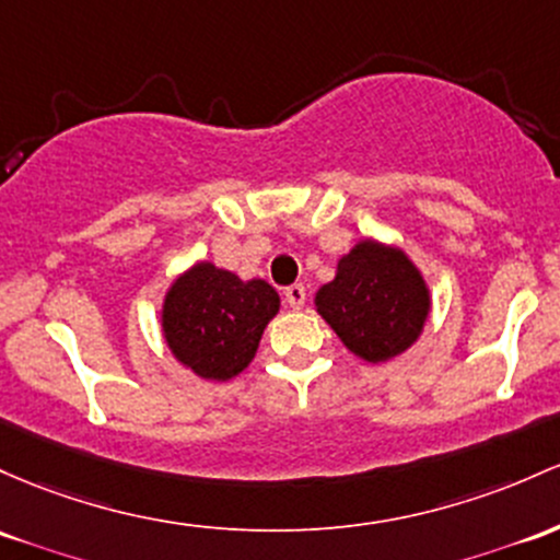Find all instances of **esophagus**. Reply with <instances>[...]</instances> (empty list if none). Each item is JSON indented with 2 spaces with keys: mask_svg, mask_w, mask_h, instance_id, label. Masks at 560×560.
Here are the masks:
<instances>
[{
  "mask_svg": "<svg viewBox=\"0 0 560 560\" xmlns=\"http://www.w3.org/2000/svg\"><path fill=\"white\" fill-rule=\"evenodd\" d=\"M284 300H287V305H290V308L300 311V308H303V305H305V287H303V284L287 287V290H284Z\"/></svg>",
  "mask_w": 560,
  "mask_h": 560,
  "instance_id": "obj_1",
  "label": "esophagus"
}]
</instances>
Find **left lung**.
Instances as JSON below:
<instances>
[{"mask_svg":"<svg viewBox=\"0 0 560 560\" xmlns=\"http://www.w3.org/2000/svg\"><path fill=\"white\" fill-rule=\"evenodd\" d=\"M313 305L350 353L385 364L420 340L433 300L407 252L359 238L337 260L335 279L318 287Z\"/></svg>","mask_w":560,"mask_h":560,"instance_id":"8db88e82","label":"left lung"}]
</instances>
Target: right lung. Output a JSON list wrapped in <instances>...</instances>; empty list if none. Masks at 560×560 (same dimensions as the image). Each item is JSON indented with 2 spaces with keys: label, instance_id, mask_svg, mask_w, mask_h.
Masks as SVG:
<instances>
[{
  "label": "right lung",
  "instance_id": "right-lung-1",
  "mask_svg": "<svg viewBox=\"0 0 560 560\" xmlns=\"http://www.w3.org/2000/svg\"><path fill=\"white\" fill-rule=\"evenodd\" d=\"M279 305L268 281L199 260L172 279L159 322L177 364L207 383H229L252 364Z\"/></svg>",
  "mask_w": 560,
  "mask_h": 560
}]
</instances>
